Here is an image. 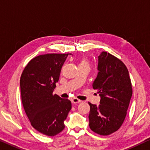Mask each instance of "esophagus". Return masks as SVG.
Wrapping results in <instances>:
<instances>
[{
	"label": "esophagus",
	"mask_w": 150,
	"mask_h": 150,
	"mask_svg": "<svg viewBox=\"0 0 150 150\" xmlns=\"http://www.w3.org/2000/svg\"><path fill=\"white\" fill-rule=\"evenodd\" d=\"M71 102H72L73 103H79L81 102V101L80 100V99H77V98H75V97H74V98H73L72 99H71Z\"/></svg>",
	"instance_id": "esophagus-1"
}]
</instances>
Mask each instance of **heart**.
Masks as SVG:
<instances>
[{"label":"heart","instance_id":"b5f03b06","mask_svg":"<svg viewBox=\"0 0 150 150\" xmlns=\"http://www.w3.org/2000/svg\"><path fill=\"white\" fill-rule=\"evenodd\" d=\"M79 66H89V63L87 59L83 57L80 59L79 61Z\"/></svg>","mask_w":150,"mask_h":150}]
</instances>
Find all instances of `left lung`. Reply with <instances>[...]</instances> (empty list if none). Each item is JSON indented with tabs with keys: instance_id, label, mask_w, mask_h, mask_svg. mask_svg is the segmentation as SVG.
<instances>
[{
	"instance_id": "obj_1",
	"label": "left lung",
	"mask_w": 150,
	"mask_h": 150,
	"mask_svg": "<svg viewBox=\"0 0 150 150\" xmlns=\"http://www.w3.org/2000/svg\"><path fill=\"white\" fill-rule=\"evenodd\" d=\"M99 72L93 83L101 97L100 104L89 102V127L101 135H108L120 129L127 114L132 85L129 72L122 61L103 51L98 56Z\"/></svg>"
}]
</instances>
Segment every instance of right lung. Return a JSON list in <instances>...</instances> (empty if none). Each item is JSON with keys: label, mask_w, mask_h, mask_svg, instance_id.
Masks as SVG:
<instances>
[{"label": "right lung", "mask_w": 150, "mask_h": 150, "mask_svg": "<svg viewBox=\"0 0 150 150\" xmlns=\"http://www.w3.org/2000/svg\"><path fill=\"white\" fill-rule=\"evenodd\" d=\"M69 54L37 56L28 62L21 77V100L30 124L48 136H54L64 129V121L71 109L69 99L53 93Z\"/></svg>", "instance_id": "add662e5"}]
</instances>
